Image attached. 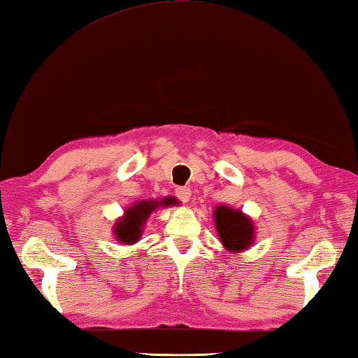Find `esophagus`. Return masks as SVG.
<instances>
[{
    "mask_svg": "<svg viewBox=\"0 0 358 358\" xmlns=\"http://www.w3.org/2000/svg\"><path fill=\"white\" fill-rule=\"evenodd\" d=\"M176 195H178V198L182 203H189L192 196V190L189 187H178V189H176Z\"/></svg>",
    "mask_w": 358,
    "mask_h": 358,
    "instance_id": "esophagus-1",
    "label": "esophagus"
}]
</instances>
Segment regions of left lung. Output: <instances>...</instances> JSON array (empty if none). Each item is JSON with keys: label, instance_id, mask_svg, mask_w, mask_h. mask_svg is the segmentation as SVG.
<instances>
[{"label": "left lung", "instance_id": "left-lung-1", "mask_svg": "<svg viewBox=\"0 0 358 358\" xmlns=\"http://www.w3.org/2000/svg\"><path fill=\"white\" fill-rule=\"evenodd\" d=\"M215 229L222 245L231 253L245 252L256 239V227L252 217L243 214L241 209L218 204L214 209Z\"/></svg>", "mask_w": 358, "mask_h": 358}]
</instances>
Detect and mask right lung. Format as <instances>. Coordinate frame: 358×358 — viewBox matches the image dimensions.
Masks as SVG:
<instances>
[{
  "mask_svg": "<svg viewBox=\"0 0 358 358\" xmlns=\"http://www.w3.org/2000/svg\"><path fill=\"white\" fill-rule=\"evenodd\" d=\"M179 204L173 196L162 199H141V201L131 203L129 208L124 209V215L119 217L113 224V234L116 241L124 245H134L141 239L144 223L148 222L149 215L157 209L169 208V206Z\"/></svg>",
  "mask_w": 358,
  "mask_h": 358,
  "instance_id": "obj_1",
  "label": "right lung"
}]
</instances>
